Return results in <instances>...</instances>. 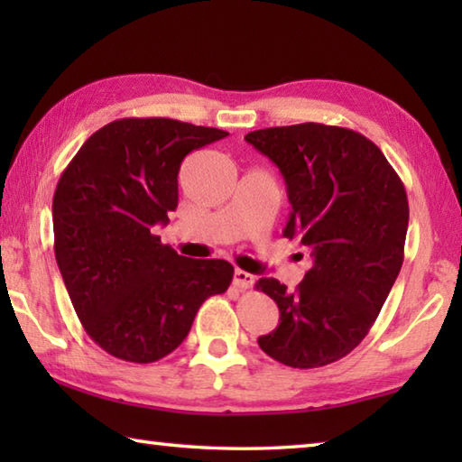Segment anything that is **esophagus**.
Returning <instances> with one entry per match:
<instances>
[{
	"mask_svg": "<svg viewBox=\"0 0 462 462\" xmlns=\"http://www.w3.org/2000/svg\"><path fill=\"white\" fill-rule=\"evenodd\" d=\"M234 285H236L240 291H245V289H250L254 285V275H250V273L236 269L234 271Z\"/></svg>",
	"mask_w": 462,
	"mask_h": 462,
	"instance_id": "1",
	"label": "esophagus"
}]
</instances>
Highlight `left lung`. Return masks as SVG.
Returning a JSON list of instances; mask_svg holds the SVG:
<instances>
[{"label":"left lung","mask_w":462,"mask_h":462,"mask_svg":"<svg viewBox=\"0 0 462 462\" xmlns=\"http://www.w3.org/2000/svg\"><path fill=\"white\" fill-rule=\"evenodd\" d=\"M287 185L283 234L308 250L295 291L277 279L256 289L279 306V326L259 346L293 369L340 361L369 334L403 264L410 206L385 154L355 130L306 122L248 132Z\"/></svg>","instance_id":"1"}]
</instances>
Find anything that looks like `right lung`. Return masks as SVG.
Here are the masks:
<instances>
[{
	"label": "right lung",
	"instance_id": "1",
	"mask_svg": "<svg viewBox=\"0 0 462 462\" xmlns=\"http://www.w3.org/2000/svg\"><path fill=\"white\" fill-rule=\"evenodd\" d=\"M226 136L171 118H122L93 132L62 171L54 256L77 318L107 355L161 361L201 303L230 287L228 261L187 259L152 234L175 212L185 156Z\"/></svg>",
	"mask_w": 462,
	"mask_h": 462
}]
</instances>
